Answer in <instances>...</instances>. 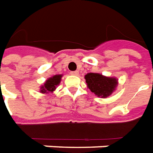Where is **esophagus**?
Segmentation results:
<instances>
[{
    "mask_svg": "<svg viewBox=\"0 0 153 153\" xmlns=\"http://www.w3.org/2000/svg\"><path fill=\"white\" fill-rule=\"evenodd\" d=\"M71 74L73 76H78L79 75V72L78 71H75V72H71Z\"/></svg>",
    "mask_w": 153,
    "mask_h": 153,
    "instance_id": "obj_1",
    "label": "esophagus"
}]
</instances>
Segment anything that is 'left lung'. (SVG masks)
<instances>
[{"label":"left lung","instance_id":"left-lung-1","mask_svg":"<svg viewBox=\"0 0 153 153\" xmlns=\"http://www.w3.org/2000/svg\"><path fill=\"white\" fill-rule=\"evenodd\" d=\"M85 79L90 91L102 99L110 96L118 85L117 78L106 76L100 73L90 72L85 76Z\"/></svg>","mask_w":153,"mask_h":153}]
</instances>
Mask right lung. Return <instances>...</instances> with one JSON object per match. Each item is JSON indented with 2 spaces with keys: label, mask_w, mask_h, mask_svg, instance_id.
Segmentation results:
<instances>
[{
  "label": "right lung",
  "mask_w": 153,
  "mask_h": 153,
  "mask_svg": "<svg viewBox=\"0 0 153 153\" xmlns=\"http://www.w3.org/2000/svg\"><path fill=\"white\" fill-rule=\"evenodd\" d=\"M62 76L63 75L59 74V75H54L48 78L47 80L45 81L44 85H42L41 86L40 92L42 94L53 93V91L56 90L57 86L59 85Z\"/></svg>",
  "instance_id": "add662e5"
}]
</instances>
